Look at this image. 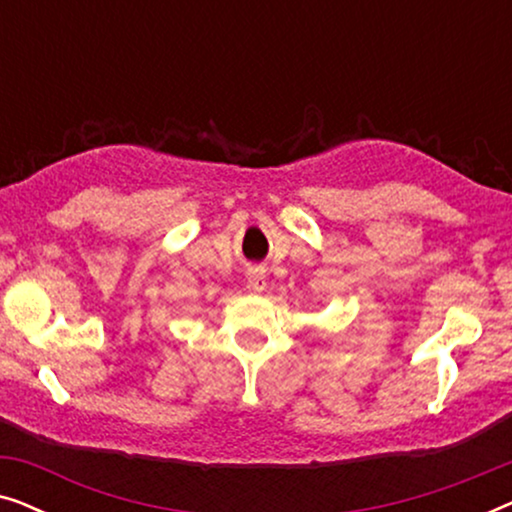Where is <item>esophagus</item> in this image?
<instances>
[{"instance_id":"34e87169","label":"esophagus","mask_w":512,"mask_h":512,"mask_svg":"<svg viewBox=\"0 0 512 512\" xmlns=\"http://www.w3.org/2000/svg\"><path fill=\"white\" fill-rule=\"evenodd\" d=\"M247 286L251 291H263L265 289V277H263V272H258V270H249V275H247Z\"/></svg>"}]
</instances>
